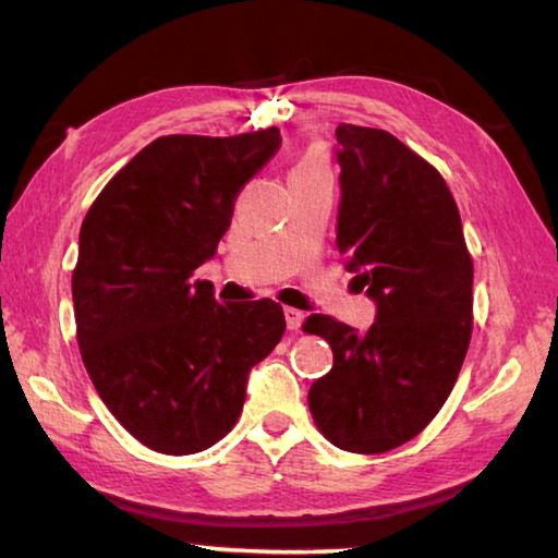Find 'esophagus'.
Returning <instances> with one entry per match:
<instances>
[{"label": "esophagus", "instance_id": "1", "mask_svg": "<svg viewBox=\"0 0 558 558\" xmlns=\"http://www.w3.org/2000/svg\"><path fill=\"white\" fill-rule=\"evenodd\" d=\"M286 323H288V329H300V325L305 323V313L302 310H295V307H286Z\"/></svg>", "mask_w": 558, "mask_h": 558}]
</instances>
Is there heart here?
<instances>
[{"mask_svg":"<svg viewBox=\"0 0 558 558\" xmlns=\"http://www.w3.org/2000/svg\"><path fill=\"white\" fill-rule=\"evenodd\" d=\"M292 174H327V165L319 153H307L292 169Z\"/></svg>","mask_w":558,"mask_h":558,"instance_id":"obj_1","label":"heart"}]
</instances>
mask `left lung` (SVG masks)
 <instances>
[{
    "mask_svg": "<svg viewBox=\"0 0 558 558\" xmlns=\"http://www.w3.org/2000/svg\"><path fill=\"white\" fill-rule=\"evenodd\" d=\"M337 248L376 302L366 332L327 315L305 319L335 364L307 403L332 446L376 456L436 418L472 335V258L460 211L436 167L391 132L342 122Z\"/></svg>",
    "mask_w": 558,
    "mask_h": 558,
    "instance_id": "8db88e82",
    "label": "left lung"
}]
</instances>
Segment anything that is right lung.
Instances as JSON below:
<instances>
[{"mask_svg":"<svg viewBox=\"0 0 558 558\" xmlns=\"http://www.w3.org/2000/svg\"><path fill=\"white\" fill-rule=\"evenodd\" d=\"M280 143L278 128L157 137L83 219L71 280L83 364L122 428L165 456L211 448L235 426L251 369L286 332L278 302L219 305L192 278Z\"/></svg>","mask_w":558,"mask_h":558,"instance_id":"obj_1","label":"right lung"}]
</instances>
